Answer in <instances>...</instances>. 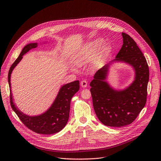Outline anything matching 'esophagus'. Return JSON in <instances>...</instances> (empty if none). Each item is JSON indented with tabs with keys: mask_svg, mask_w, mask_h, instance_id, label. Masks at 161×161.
Masks as SVG:
<instances>
[{
	"mask_svg": "<svg viewBox=\"0 0 161 161\" xmlns=\"http://www.w3.org/2000/svg\"><path fill=\"white\" fill-rule=\"evenodd\" d=\"M87 84H88V83H87V81H86V80H83V81H81V86L83 87V88L86 87Z\"/></svg>",
	"mask_w": 161,
	"mask_h": 161,
	"instance_id": "1",
	"label": "esophagus"
}]
</instances>
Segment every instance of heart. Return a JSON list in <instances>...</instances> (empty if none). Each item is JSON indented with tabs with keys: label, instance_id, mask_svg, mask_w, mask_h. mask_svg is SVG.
<instances>
[{
	"label": "heart",
	"instance_id": "obj_1",
	"mask_svg": "<svg viewBox=\"0 0 161 161\" xmlns=\"http://www.w3.org/2000/svg\"><path fill=\"white\" fill-rule=\"evenodd\" d=\"M104 41L101 38L85 44L78 53L73 57V63L78 67L86 65L104 47ZM71 69L73 71H76L75 68L73 67Z\"/></svg>",
	"mask_w": 161,
	"mask_h": 161
}]
</instances>
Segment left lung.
Wrapping results in <instances>:
<instances>
[{
  "instance_id": "left-lung-1",
  "label": "left lung",
  "mask_w": 161,
  "mask_h": 161,
  "mask_svg": "<svg viewBox=\"0 0 161 161\" xmlns=\"http://www.w3.org/2000/svg\"><path fill=\"white\" fill-rule=\"evenodd\" d=\"M122 36L123 44L115 58L99 69L90 83L96 115L102 124L109 127L130 124L147 102L148 64L134 39L124 32ZM114 62L127 63L135 71L134 81L125 89H114L106 81L109 67Z\"/></svg>"
}]
</instances>
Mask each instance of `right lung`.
Segmentation results:
<instances>
[{
    "label": "right lung",
    "instance_id": "obj_1",
    "mask_svg": "<svg viewBox=\"0 0 161 161\" xmlns=\"http://www.w3.org/2000/svg\"><path fill=\"white\" fill-rule=\"evenodd\" d=\"M37 43H29L23 48L18 57L10 67L8 73V83L10 88V103L13 111L26 127L32 131L42 134H53L60 132L67 124L69 117L70 103L73 96L80 88L78 80L67 83L61 86L51 106L39 115L30 116L21 111L14 103L11 86V75L17 64L29 50L36 48Z\"/></svg>",
    "mask_w": 161,
    "mask_h": 161
}]
</instances>
